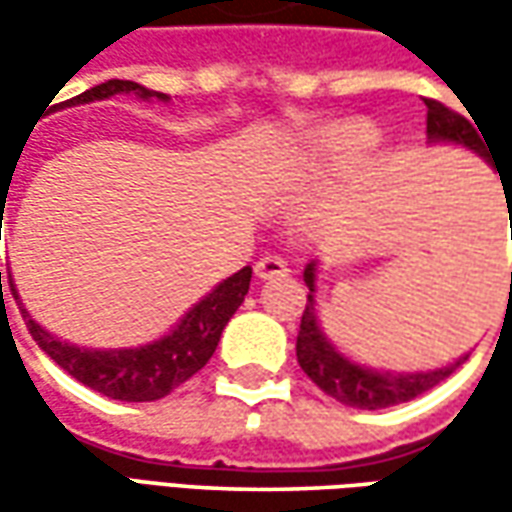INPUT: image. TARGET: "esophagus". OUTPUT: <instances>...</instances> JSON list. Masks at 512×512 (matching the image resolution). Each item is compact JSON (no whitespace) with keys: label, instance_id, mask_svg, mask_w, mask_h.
<instances>
[{"label":"esophagus","instance_id":"obj_1","mask_svg":"<svg viewBox=\"0 0 512 512\" xmlns=\"http://www.w3.org/2000/svg\"><path fill=\"white\" fill-rule=\"evenodd\" d=\"M290 273V267L282 256H265V259H259L256 262V276L259 279H276V276H287Z\"/></svg>","mask_w":512,"mask_h":512}]
</instances>
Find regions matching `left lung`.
I'll list each match as a JSON object with an SVG mask.
<instances>
[{"instance_id":"1","label":"left lung","mask_w":512,"mask_h":512,"mask_svg":"<svg viewBox=\"0 0 512 512\" xmlns=\"http://www.w3.org/2000/svg\"><path fill=\"white\" fill-rule=\"evenodd\" d=\"M424 105H427V139L456 142V145L476 150L482 156H490L484 150L479 133H476L479 125L473 128L470 119H464L462 113L450 110L436 99H424ZM504 199H507V213H510V196L504 193ZM305 285L310 287V293H307L302 325H299V336H296V359H299V367L307 373V379L336 402L347 404V407H359V410H382V407L410 402V399H416L427 390H433L439 382H444L467 359V356H462L459 362L439 367V370H427V373H379V370H370V367L350 362L333 344L327 342L322 327H319V319H316V299H313V293H316V265L305 267Z\"/></svg>"}]
</instances>
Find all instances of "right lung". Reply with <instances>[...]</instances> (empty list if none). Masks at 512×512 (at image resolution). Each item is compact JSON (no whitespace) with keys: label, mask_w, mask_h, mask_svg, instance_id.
<instances>
[{"label":"right lung","mask_w":512,"mask_h":512,"mask_svg":"<svg viewBox=\"0 0 512 512\" xmlns=\"http://www.w3.org/2000/svg\"><path fill=\"white\" fill-rule=\"evenodd\" d=\"M113 93H139L142 99H150V96L168 99L165 93L142 88L128 79H110V82H102L96 88L73 96L65 105H85L93 99H108ZM250 276H253V270L242 267L213 293H207L165 339L145 344V347H130V350H88V347L59 342L56 336H50L48 330H42L30 319L25 307H22V316H25V325H28L33 342L76 382H82L102 396L119 399V402H156V399L173 393L179 384H185L193 373H199L210 362L230 316L245 302ZM10 293L16 296L13 282H10Z\"/></svg>","instance_id":"1"}]
</instances>
